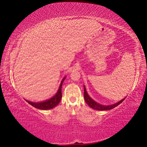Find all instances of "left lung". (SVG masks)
<instances>
[{"mask_svg": "<svg viewBox=\"0 0 147 147\" xmlns=\"http://www.w3.org/2000/svg\"><path fill=\"white\" fill-rule=\"evenodd\" d=\"M84 98L85 100V102L88 105L92 108L93 109L97 110V111H107V110H111L112 109H113L114 108L116 107L119 105H120L124 100L126 97H125L124 99L121 100V101L112 104V105H104L102 104H100L97 102H96L94 100H93L88 94L86 90L85 89V86L84 85Z\"/></svg>", "mask_w": 147, "mask_h": 147, "instance_id": "8db88e82", "label": "left lung"}]
</instances>
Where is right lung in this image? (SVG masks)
<instances>
[{"instance_id":"obj_1","label":"right lung","mask_w":147,"mask_h":147,"mask_svg":"<svg viewBox=\"0 0 147 147\" xmlns=\"http://www.w3.org/2000/svg\"><path fill=\"white\" fill-rule=\"evenodd\" d=\"M66 77H65L61 81L59 88L58 90V92L55 94V96H54L53 97L50 98L49 100H47L46 101L40 102H31L27 100H26L29 104L32 105V107L39 109L41 110H48V109H51L55 107L60 102L61 98H62V84L65 79Z\"/></svg>"}]
</instances>
